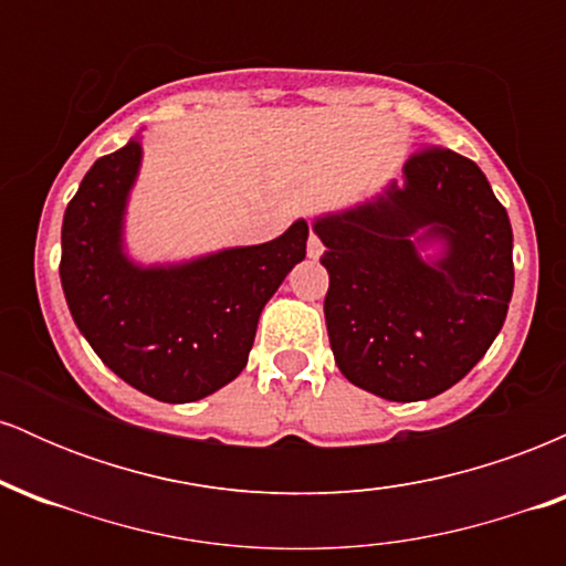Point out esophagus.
<instances>
[{
	"label": "esophagus",
	"mask_w": 566,
	"mask_h": 566,
	"mask_svg": "<svg viewBox=\"0 0 566 566\" xmlns=\"http://www.w3.org/2000/svg\"><path fill=\"white\" fill-rule=\"evenodd\" d=\"M305 250H308V258H322V252H324V244H322V239L316 237L314 231H311V237H308V247H305Z\"/></svg>",
	"instance_id": "obj_1"
}]
</instances>
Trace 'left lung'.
<instances>
[{"mask_svg": "<svg viewBox=\"0 0 566 566\" xmlns=\"http://www.w3.org/2000/svg\"><path fill=\"white\" fill-rule=\"evenodd\" d=\"M340 373L388 401L431 399L476 367L513 295V231L476 161L428 148L373 197L311 223Z\"/></svg>", "mask_w": 566, "mask_h": 566, "instance_id": "left-lung-1", "label": "left lung"}]
</instances>
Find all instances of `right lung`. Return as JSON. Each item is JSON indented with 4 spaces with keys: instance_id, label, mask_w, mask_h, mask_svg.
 Returning <instances> with one entry per match:
<instances>
[{
    "instance_id": "1",
    "label": "right lung",
    "mask_w": 566,
    "mask_h": 566,
    "mask_svg": "<svg viewBox=\"0 0 566 566\" xmlns=\"http://www.w3.org/2000/svg\"><path fill=\"white\" fill-rule=\"evenodd\" d=\"M140 165L138 133L84 175L63 216L61 284L103 365L151 399L186 405L242 373L263 305L305 258L308 223L297 218L265 244L140 263L127 250Z\"/></svg>"
}]
</instances>
